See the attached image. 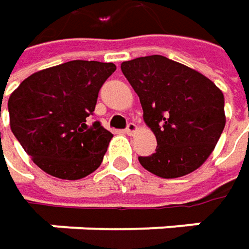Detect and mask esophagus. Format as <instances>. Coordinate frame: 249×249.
<instances>
[{"instance_id":"obj_1","label":"esophagus","mask_w":249,"mask_h":249,"mask_svg":"<svg viewBox=\"0 0 249 249\" xmlns=\"http://www.w3.org/2000/svg\"><path fill=\"white\" fill-rule=\"evenodd\" d=\"M136 131H138V126H136V124H134V123H129V124L126 125V128H125V132H126L128 135H134Z\"/></svg>"}]
</instances>
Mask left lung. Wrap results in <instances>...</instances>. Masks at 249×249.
Instances as JSON below:
<instances>
[{
    "label": "left lung",
    "mask_w": 249,
    "mask_h": 249,
    "mask_svg": "<svg viewBox=\"0 0 249 249\" xmlns=\"http://www.w3.org/2000/svg\"><path fill=\"white\" fill-rule=\"evenodd\" d=\"M157 141L156 152L139 156L147 171L177 178L199 168L222 135L226 115L222 90L205 75L163 55L121 64Z\"/></svg>",
    "instance_id": "obj_1"
}]
</instances>
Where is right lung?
<instances>
[{
    "mask_svg": "<svg viewBox=\"0 0 249 249\" xmlns=\"http://www.w3.org/2000/svg\"><path fill=\"white\" fill-rule=\"evenodd\" d=\"M115 68L113 62L70 61L30 75L9 96L11 129L43 171L79 179L102 164L113 134L86 118Z\"/></svg>",
    "mask_w": 249,
    "mask_h": 249,
    "instance_id": "right-lung-1",
    "label": "right lung"
}]
</instances>
